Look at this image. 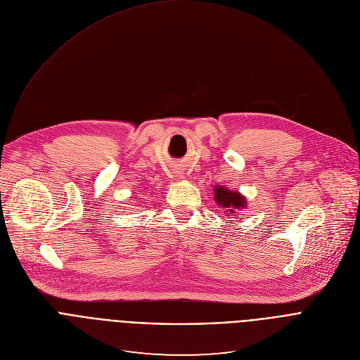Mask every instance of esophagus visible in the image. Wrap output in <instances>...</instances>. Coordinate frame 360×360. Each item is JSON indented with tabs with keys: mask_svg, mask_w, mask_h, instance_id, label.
<instances>
[{
	"mask_svg": "<svg viewBox=\"0 0 360 360\" xmlns=\"http://www.w3.org/2000/svg\"><path fill=\"white\" fill-rule=\"evenodd\" d=\"M178 176H179V178H182V175H178Z\"/></svg>",
	"mask_w": 360,
	"mask_h": 360,
	"instance_id": "1",
	"label": "esophagus"
}]
</instances>
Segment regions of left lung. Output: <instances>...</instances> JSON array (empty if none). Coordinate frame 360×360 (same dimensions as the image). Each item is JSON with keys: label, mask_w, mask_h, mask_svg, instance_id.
<instances>
[{"label": "left lung", "mask_w": 360, "mask_h": 360, "mask_svg": "<svg viewBox=\"0 0 360 360\" xmlns=\"http://www.w3.org/2000/svg\"><path fill=\"white\" fill-rule=\"evenodd\" d=\"M214 200L219 204V207L224 208L226 215H231L236 211H240L248 204L246 198L238 193V191H230L223 185L214 186ZM227 221H231V220H227Z\"/></svg>", "instance_id": "8db88e82"}]
</instances>
